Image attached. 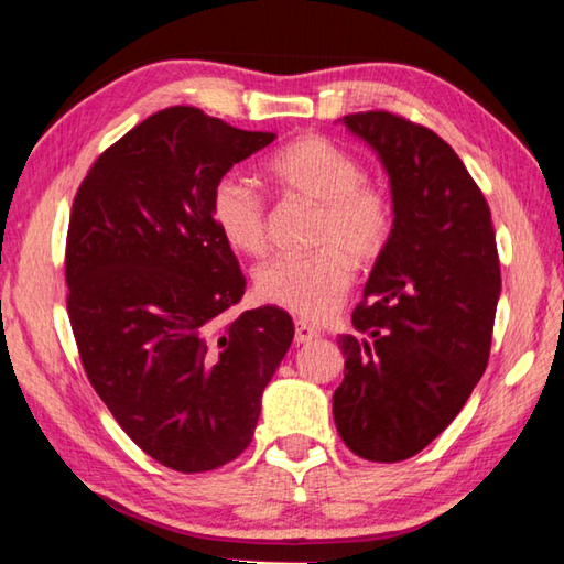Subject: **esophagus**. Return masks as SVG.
I'll return each instance as SVG.
<instances>
[{
	"label": "esophagus",
	"mask_w": 564,
	"mask_h": 564,
	"mask_svg": "<svg viewBox=\"0 0 564 564\" xmlns=\"http://www.w3.org/2000/svg\"><path fill=\"white\" fill-rule=\"evenodd\" d=\"M318 328L316 326H311V323H305V321H295V343H308V340H313V338H318Z\"/></svg>",
	"instance_id": "34e87169"
}]
</instances>
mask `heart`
I'll use <instances>...</instances> for the list:
<instances>
[{"instance_id":"obj_1","label":"heart","mask_w":564,"mask_h":564,"mask_svg":"<svg viewBox=\"0 0 564 564\" xmlns=\"http://www.w3.org/2000/svg\"><path fill=\"white\" fill-rule=\"evenodd\" d=\"M265 176L285 196L316 204L313 253L281 256L256 273L263 301L305 321H323L350 291L352 263H376L393 238L395 206L388 191L362 178L356 154L308 133L265 159ZM216 231L234 251L261 256L269 248V206L248 181L221 176L208 198Z\"/></svg>"}]
</instances>
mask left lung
Returning <instances> with one entry per match:
<instances>
[{"mask_svg":"<svg viewBox=\"0 0 564 564\" xmlns=\"http://www.w3.org/2000/svg\"><path fill=\"white\" fill-rule=\"evenodd\" d=\"M343 123L383 161L395 228L350 316L356 333L338 340L333 417L362 460L400 463L453 423L488 368L498 243L480 186L435 131L390 111Z\"/></svg>","mask_w":564,"mask_h":564,"instance_id":"1","label":"left lung"}]
</instances>
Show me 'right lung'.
<instances>
[{"label": "right lung", "mask_w": 564, "mask_h": 564, "mask_svg": "<svg viewBox=\"0 0 564 564\" xmlns=\"http://www.w3.org/2000/svg\"><path fill=\"white\" fill-rule=\"evenodd\" d=\"M196 107L137 123L94 161L66 231V313L82 366L141 451L176 473L236 460L293 340L275 305L224 313L246 275L208 198L238 161L269 147Z\"/></svg>", "instance_id": "add662e5"}]
</instances>
